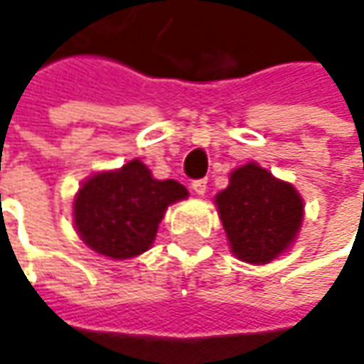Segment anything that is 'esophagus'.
<instances>
[{
    "label": "esophagus",
    "mask_w": 364,
    "mask_h": 364,
    "mask_svg": "<svg viewBox=\"0 0 364 364\" xmlns=\"http://www.w3.org/2000/svg\"><path fill=\"white\" fill-rule=\"evenodd\" d=\"M206 188H208V180H206V178H200V180H194V182H192V190H194L198 196H203L204 192H206Z\"/></svg>",
    "instance_id": "1"
}]
</instances>
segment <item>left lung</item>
Here are the masks:
<instances>
[{
    "label": "left lung",
    "mask_w": 364,
    "mask_h": 364,
    "mask_svg": "<svg viewBox=\"0 0 364 364\" xmlns=\"http://www.w3.org/2000/svg\"><path fill=\"white\" fill-rule=\"evenodd\" d=\"M215 203L232 253L247 263H269L300 231L304 204L291 184L273 178L257 164L231 174V184Z\"/></svg>",
    "instance_id": "obj_1"
}]
</instances>
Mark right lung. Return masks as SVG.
<instances>
[{
  "label": "right lung",
  "instance_id": "right-lung-1",
  "mask_svg": "<svg viewBox=\"0 0 364 364\" xmlns=\"http://www.w3.org/2000/svg\"><path fill=\"white\" fill-rule=\"evenodd\" d=\"M188 192L176 180H154L139 160L117 172L92 176L75 198V223L82 241L97 253L129 259L154 243L168 204Z\"/></svg>",
  "mask_w": 364,
  "mask_h": 364
}]
</instances>
